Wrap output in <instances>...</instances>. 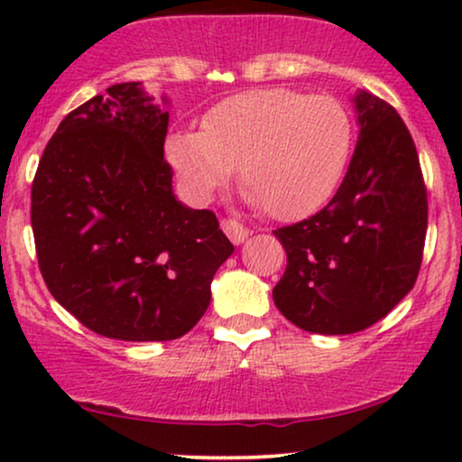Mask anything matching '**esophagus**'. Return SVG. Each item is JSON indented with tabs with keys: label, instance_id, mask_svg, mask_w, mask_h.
<instances>
[{
	"label": "esophagus",
	"instance_id": "obj_1",
	"mask_svg": "<svg viewBox=\"0 0 462 462\" xmlns=\"http://www.w3.org/2000/svg\"><path fill=\"white\" fill-rule=\"evenodd\" d=\"M223 231L226 233V237H229L236 245L244 244L250 236V229H245L244 225L237 223V220H223Z\"/></svg>",
	"mask_w": 462,
	"mask_h": 462
}]
</instances>
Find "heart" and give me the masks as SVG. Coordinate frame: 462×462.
<instances>
[{
	"label": "heart",
	"instance_id": "1",
	"mask_svg": "<svg viewBox=\"0 0 462 462\" xmlns=\"http://www.w3.org/2000/svg\"><path fill=\"white\" fill-rule=\"evenodd\" d=\"M353 136L340 100L263 88L212 106L201 132H172L166 155L195 199H210L237 166L252 204L275 220H300L334 198Z\"/></svg>",
	"mask_w": 462,
	"mask_h": 462
}]
</instances>
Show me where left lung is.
<instances>
[{
	"mask_svg": "<svg viewBox=\"0 0 462 462\" xmlns=\"http://www.w3.org/2000/svg\"><path fill=\"white\" fill-rule=\"evenodd\" d=\"M359 138L324 210L273 231L288 254L275 307L300 330L353 334L383 319L419 277L427 189L393 106L359 90Z\"/></svg>",
	"mask_w": 462,
	"mask_h": 462,
	"instance_id": "left-lung-1",
	"label": "left lung"
}]
</instances>
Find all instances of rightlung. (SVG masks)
<instances>
[{
  "mask_svg": "<svg viewBox=\"0 0 462 462\" xmlns=\"http://www.w3.org/2000/svg\"><path fill=\"white\" fill-rule=\"evenodd\" d=\"M168 119L141 81L116 84L62 119L37 166L31 226L43 282L100 337L180 338L236 250L214 212L176 199Z\"/></svg>",
  "mask_w": 462,
  "mask_h": 462,
  "instance_id": "obj_1",
  "label": "right lung"
}]
</instances>
